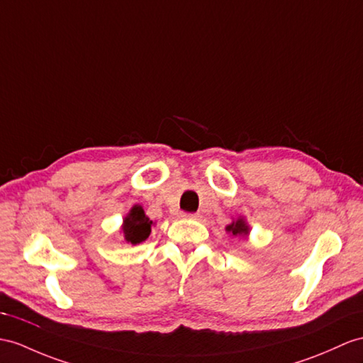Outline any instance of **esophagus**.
I'll use <instances>...</instances> for the list:
<instances>
[{"label": "esophagus", "instance_id": "1", "mask_svg": "<svg viewBox=\"0 0 363 363\" xmlns=\"http://www.w3.org/2000/svg\"><path fill=\"white\" fill-rule=\"evenodd\" d=\"M182 217H184V218H194V220H200V214L199 212H183L182 214Z\"/></svg>", "mask_w": 363, "mask_h": 363}]
</instances>
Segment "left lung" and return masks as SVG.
<instances>
[{"label": "left lung", "mask_w": 363, "mask_h": 363, "mask_svg": "<svg viewBox=\"0 0 363 363\" xmlns=\"http://www.w3.org/2000/svg\"><path fill=\"white\" fill-rule=\"evenodd\" d=\"M226 231L231 233L234 237H243L245 238L250 233V228H248V225H246L243 218H238L237 222L226 226Z\"/></svg>", "instance_id": "1"}]
</instances>
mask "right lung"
Here are the masks:
<instances>
[{
    "label": "right lung",
    "instance_id": "obj_1",
    "mask_svg": "<svg viewBox=\"0 0 363 363\" xmlns=\"http://www.w3.org/2000/svg\"><path fill=\"white\" fill-rule=\"evenodd\" d=\"M151 226L152 222L146 217L143 208L135 205L125 218V223H123V234H125L128 243L138 245L141 242H145L149 234H151Z\"/></svg>",
    "mask_w": 363,
    "mask_h": 363
}]
</instances>
